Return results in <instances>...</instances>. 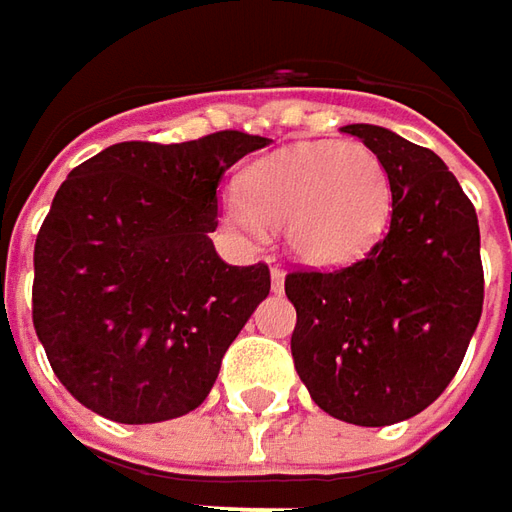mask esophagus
I'll return each instance as SVG.
<instances>
[{
    "label": "esophagus",
    "instance_id": "esophagus-1",
    "mask_svg": "<svg viewBox=\"0 0 512 512\" xmlns=\"http://www.w3.org/2000/svg\"><path fill=\"white\" fill-rule=\"evenodd\" d=\"M270 287H273V293H282L285 290V270L279 265L270 270Z\"/></svg>",
    "mask_w": 512,
    "mask_h": 512
}]
</instances>
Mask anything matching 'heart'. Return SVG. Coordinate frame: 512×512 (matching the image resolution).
<instances>
[{
  "instance_id": "1",
  "label": "heart",
  "mask_w": 512,
  "mask_h": 512,
  "mask_svg": "<svg viewBox=\"0 0 512 512\" xmlns=\"http://www.w3.org/2000/svg\"><path fill=\"white\" fill-rule=\"evenodd\" d=\"M222 219L247 242L267 225L310 265H344L379 242L393 210V182L362 142H307L250 165L242 190L222 196Z\"/></svg>"
}]
</instances>
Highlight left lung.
I'll return each mask as SVG.
<instances>
[{"label":"left lung","instance_id":"left-lung-1","mask_svg":"<svg viewBox=\"0 0 512 512\" xmlns=\"http://www.w3.org/2000/svg\"><path fill=\"white\" fill-rule=\"evenodd\" d=\"M379 153L390 227L359 262L285 276L290 353L333 419L384 427L422 413L453 382L484 302L476 207L433 150L376 125H347Z\"/></svg>","mask_w":512,"mask_h":512}]
</instances>
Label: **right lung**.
I'll use <instances>...</instances> for the list:
<instances>
[{
	"mask_svg": "<svg viewBox=\"0 0 512 512\" xmlns=\"http://www.w3.org/2000/svg\"><path fill=\"white\" fill-rule=\"evenodd\" d=\"M265 136L119 142L68 173L33 247V327L56 379L119 424L185 416L270 293L265 262L225 265L216 190Z\"/></svg>",
	"mask_w": 512,
	"mask_h": 512,
	"instance_id": "right-lung-1",
	"label": "right lung"
}]
</instances>
